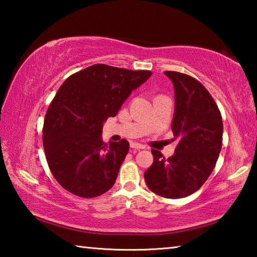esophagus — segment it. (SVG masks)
Wrapping results in <instances>:
<instances>
[{
  "label": "esophagus",
  "mask_w": 257,
  "mask_h": 257,
  "mask_svg": "<svg viewBox=\"0 0 257 257\" xmlns=\"http://www.w3.org/2000/svg\"><path fill=\"white\" fill-rule=\"evenodd\" d=\"M130 147L134 150H145V146L139 144V143H132V144H130Z\"/></svg>",
  "instance_id": "obj_1"
}]
</instances>
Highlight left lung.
<instances>
[{
    "mask_svg": "<svg viewBox=\"0 0 257 257\" xmlns=\"http://www.w3.org/2000/svg\"><path fill=\"white\" fill-rule=\"evenodd\" d=\"M164 73L175 86L171 128L179 142L169 159L152 150L154 161L144 177L147 187L159 196L182 198L201 188L215 167L222 147V116L197 79L177 71Z\"/></svg>",
    "mask_w": 257,
    "mask_h": 257,
    "instance_id": "left-lung-1",
    "label": "left lung"
}]
</instances>
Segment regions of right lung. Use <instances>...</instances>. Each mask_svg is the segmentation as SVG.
Here are the masks:
<instances>
[{
  "label": "right lung",
  "instance_id": "add662e5",
  "mask_svg": "<svg viewBox=\"0 0 257 257\" xmlns=\"http://www.w3.org/2000/svg\"><path fill=\"white\" fill-rule=\"evenodd\" d=\"M151 75L98 63L61 85L46 111L43 146L52 175L64 189L92 198L114 185L129 143H103V122L116 115L130 93Z\"/></svg>",
  "mask_w": 257,
  "mask_h": 257
}]
</instances>
